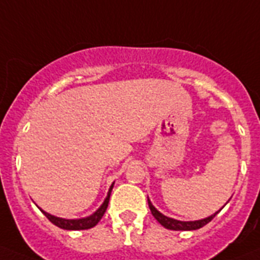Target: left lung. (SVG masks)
Returning a JSON list of instances; mask_svg holds the SVG:
<instances>
[{
  "label": "left lung",
  "instance_id": "8db88e82",
  "mask_svg": "<svg viewBox=\"0 0 260 260\" xmlns=\"http://www.w3.org/2000/svg\"><path fill=\"white\" fill-rule=\"evenodd\" d=\"M148 201V206H150L151 209V213H152V216H154L156 220H158V222L160 224V225H163L165 228H167V230H171V231H194V230H200V228H202L204 225H206L208 222L212 221V218L216 216V214L220 212H214L213 214H210L209 217H205V218H201V220H194V221H181V220H175V218H171V217H167V216H165L163 213H160L156 208H155L154 205H152V202L150 201V198L147 200ZM230 201V200H228Z\"/></svg>",
  "mask_w": 260,
  "mask_h": 260
}]
</instances>
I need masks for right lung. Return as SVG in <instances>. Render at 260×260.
I'll return each mask as SVG.
<instances>
[{
	"instance_id": "1",
	"label": "right lung",
	"mask_w": 260,
	"mask_h": 260,
	"mask_svg": "<svg viewBox=\"0 0 260 260\" xmlns=\"http://www.w3.org/2000/svg\"><path fill=\"white\" fill-rule=\"evenodd\" d=\"M113 185L112 183L109 187V191H108V196L102 202V205L98 208L93 214H90L87 217H82V218H62V217H56L54 214H50L42 210L43 214L46 216L48 220H50L54 225L59 226V228H62V230H67V231H79V230H89V228H93L98 224V221L101 220L104 213L106 212V208H108V204H109V198H110V193H112V189H113Z\"/></svg>"
}]
</instances>
